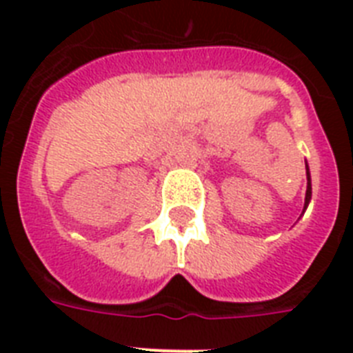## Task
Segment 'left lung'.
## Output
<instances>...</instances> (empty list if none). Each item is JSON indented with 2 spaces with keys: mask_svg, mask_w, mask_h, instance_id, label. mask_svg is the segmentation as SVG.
Masks as SVG:
<instances>
[{
  "mask_svg": "<svg viewBox=\"0 0 353 353\" xmlns=\"http://www.w3.org/2000/svg\"><path fill=\"white\" fill-rule=\"evenodd\" d=\"M306 170H307V165H306ZM306 174H307V188H306V201H304V209H306L307 203H310V199H312V181H310V170H307Z\"/></svg>",
  "mask_w": 353,
  "mask_h": 353,
  "instance_id": "obj_1",
  "label": "left lung"
}]
</instances>
